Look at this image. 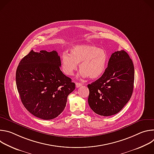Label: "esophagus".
<instances>
[{
	"label": "esophagus",
	"instance_id": "34e87169",
	"mask_svg": "<svg viewBox=\"0 0 154 154\" xmlns=\"http://www.w3.org/2000/svg\"><path fill=\"white\" fill-rule=\"evenodd\" d=\"M82 85H83V84L82 83H79V82H76L75 83V86L77 88H79L80 86H81Z\"/></svg>",
	"mask_w": 154,
	"mask_h": 154
}]
</instances>
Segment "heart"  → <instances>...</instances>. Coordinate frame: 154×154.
Segmentation results:
<instances>
[{"instance_id":"heart-1","label":"heart","mask_w":154,"mask_h":154,"mask_svg":"<svg viewBox=\"0 0 154 154\" xmlns=\"http://www.w3.org/2000/svg\"><path fill=\"white\" fill-rule=\"evenodd\" d=\"M108 62V55L103 48L95 46L80 45L70 49V54L64 52L61 57V64L63 72L72 75L78 68L82 77L90 79L99 77L104 72Z\"/></svg>"}]
</instances>
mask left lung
I'll return each instance as SVG.
<instances>
[{
  "label": "left lung",
  "mask_w": 154,
  "mask_h": 154,
  "mask_svg": "<svg viewBox=\"0 0 154 154\" xmlns=\"http://www.w3.org/2000/svg\"><path fill=\"white\" fill-rule=\"evenodd\" d=\"M134 79V66L128 54L124 50L113 53L103 75L88 85L92 110L103 116L119 112L132 94Z\"/></svg>",
  "instance_id": "left-lung-1"
}]
</instances>
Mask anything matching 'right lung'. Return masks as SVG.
I'll list each match as a JSON object with an SVG mask.
<instances>
[{
  "instance_id": "add662e5",
  "label": "right lung",
  "mask_w": 154,
  "mask_h": 154,
  "mask_svg": "<svg viewBox=\"0 0 154 154\" xmlns=\"http://www.w3.org/2000/svg\"><path fill=\"white\" fill-rule=\"evenodd\" d=\"M57 52L32 50L20 60L16 82L20 100L35 116L50 120L60 115L67 97L75 88L71 79L60 70Z\"/></svg>"
}]
</instances>
